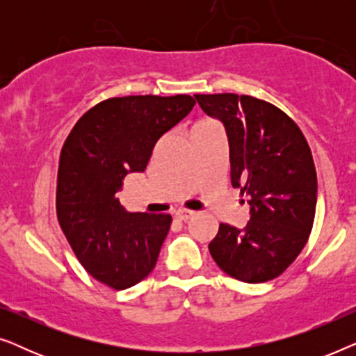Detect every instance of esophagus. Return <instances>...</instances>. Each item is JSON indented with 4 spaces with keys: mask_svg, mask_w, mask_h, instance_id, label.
Wrapping results in <instances>:
<instances>
[{
    "mask_svg": "<svg viewBox=\"0 0 356 356\" xmlns=\"http://www.w3.org/2000/svg\"><path fill=\"white\" fill-rule=\"evenodd\" d=\"M194 216V212L193 211H188V209H179V211L175 213V217L178 218V220H189V218H191Z\"/></svg>",
    "mask_w": 356,
    "mask_h": 356,
    "instance_id": "obj_1",
    "label": "esophagus"
}]
</instances>
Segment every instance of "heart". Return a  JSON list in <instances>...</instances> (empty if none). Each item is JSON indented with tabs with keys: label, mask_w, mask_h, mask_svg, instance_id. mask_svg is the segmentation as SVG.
I'll return each instance as SVG.
<instances>
[{
	"label": "heart",
	"mask_w": 356,
	"mask_h": 356,
	"mask_svg": "<svg viewBox=\"0 0 356 356\" xmlns=\"http://www.w3.org/2000/svg\"><path fill=\"white\" fill-rule=\"evenodd\" d=\"M202 123H209V121H201V123H197V124H202Z\"/></svg>",
	"instance_id": "heart-1"
}]
</instances>
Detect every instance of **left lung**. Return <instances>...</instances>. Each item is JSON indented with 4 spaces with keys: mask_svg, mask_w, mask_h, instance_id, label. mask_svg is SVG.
<instances>
[{
    "mask_svg": "<svg viewBox=\"0 0 356 356\" xmlns=\"http://www.w3.org/2000/svg\"><path fill=\"white\" fill-rule=\"evenodd\" d=\"M225 126L233 188L248 194L245 228L220 223L209 243L217 266L233 279L262 284L296 259L313 228L318 178L298 124L275 105L251 95L196 94Z\"/></svg>",
    "mask_w": 356,
    "mask_h": 356,
    "instance_id": "1",
    "label": "left lung"
}]
</instances>
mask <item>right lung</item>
<instances>
[{"label": "right lung", "instance_id": "right-lung-1", "mask_svg": "<svg viewBox=\"0 0 356 356\" xmlns=\"http://www.w3.org/2000/svg\"><path fill=\"white\" fill-rule=\"evenodd\" d=\"M194 104L189 95L115 97L86 111L67 136L58 167V220L100 284L129 289L155 267L172 216L126 212L116 193L126 175L144 172L155 143Z\"/></svg>", "mask_w": 356, "mask_h": 356}]
</instances>
